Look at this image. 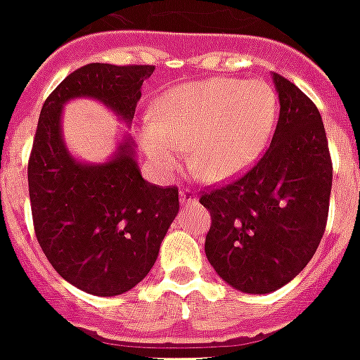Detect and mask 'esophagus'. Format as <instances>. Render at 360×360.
<instances>
[{
	"label": "esophagus",
	"instance_id": "1",
	"mask_svg": "<svg viewBox=\"0 0 360 360\" xmlns=\"http://www.w3.org/2000/svg\"><path fill=\"white\" fill-rule=\"evenodd\" d=\"M179 196H181V204H185V206L196 202V193H194L193 188H181Z\"/></svg>",
	"mask_w": 360,
	"mask_h": 360
}]
</instances>
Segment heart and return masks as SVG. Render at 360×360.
Masks as SVG:
<instances>
[{"label": "heart", "instance_id": "obj_1", "mask_svg": "<svg viewBox=\"0 0 360 360\" xmlns=\"http://www.w3.org/2000/svg\"><path fill=\"white\" fill-rule=\"evenodd\" d=\"M276 97L259 79L212 78L181 85L146 120L143 146L162 175L179 172L185 153L202 179L221 181L252 166L273 133Z\"/></svg>", "mask_w": 360, "mask_h": 360}]
</instances>
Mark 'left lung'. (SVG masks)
<instances>
[{
    "label": "left lung",
    "instance_id": "1",
    "mask_svg": "<svg viewBox=\"0 0 360 360\" xmlns=\"http://www.w3.org/2000/svg\"><path fill=\"white\" fill-rule=\"evenodd\" d=\"M273 82L281 114L271 146L242 177L200 196L212 215L207 262L246 294L275 292L300 275L328 219L332 158L321 112L281 74Z\"/></svg>",
    "mask_w": 360,
    "mask_h": 360
}]
</instances>
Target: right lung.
I'll use <instances>...</instances> for the list:
<instances>
[{
  "label": "right lung",
  "instance_id": "obj_1",
  "mask_svg": "<svg viewBox=\"0 0 360 360\" xmlns=\"http://www.w3.org/2000/svg\"><path fill=\"white\" fill-rule=\"evenodd\" d=\"M153 72L150 65H85L55 87L39 114L28 160L34 231L53 269L87 294L120 295L148 275L179 212V191L143 179L131 137L105 164L72 158L60 135L63 105L97 98L129 124Z\"/></svg>",
  "mask_w": 360,
  "mask_h": 360
}]
</instances>
